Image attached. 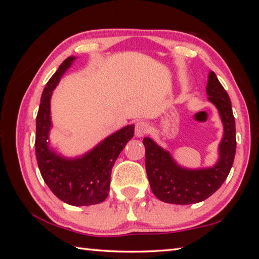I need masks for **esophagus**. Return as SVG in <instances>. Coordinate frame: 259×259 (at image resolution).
Masks as SVG:
<instances>
[{"label": "esophagus", "mask_w": 259, "mask_h": 259, "mask_svg": "<svg viewBox=\"0 0 259 259\" xmlns=\"http://www.w3.org/2000/svg\"><path fill=\"white\" fill-rule=\"evenodd\" d=\"M150 131V125L145 121H138L135 125V135L137 137H143Z\"/></svg>", "instance_id": "esophagus-1"}]
</instances>
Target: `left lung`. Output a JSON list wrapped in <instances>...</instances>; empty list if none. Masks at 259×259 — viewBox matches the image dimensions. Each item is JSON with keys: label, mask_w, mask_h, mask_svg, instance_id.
Returning a JSON list of instances; mask_svg holds the SVG:
<instances>
[{"label": "left lung", "mask_w": 259, "mask_h": 259, "mask_svg": "<svg viewBox=\"0 0 259 259\" xmlns=\"http://www.w3.org/2000/svg\"><path fill=\"white\" fill-rule=\"evenodd\" d=\"M207 94L210 102L217 107L224 124V137L219 145V160L212 168L184 169L151 138L143 139L151 190L163 202L192 204L208 199L225 182L233 165L236 150L235 120L229 95L213 72L209 74Z\"/></svg>", "instance_id": "left-lung-1"}]
</instances>
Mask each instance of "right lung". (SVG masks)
<instances>
[{
  "label": "right lung",
  "instance_id": "1",
  "mask_svg": "<svg viewBox=\"0 0 259 259\" xmlns=\"http://www.w3.org/2000/svg\"><path fill=\"white\" fill-rule=\"evenodd\" d=\"M74 59H65L43 90L36 116L35 154L42 178L51 192L64 202L78 207L97 204L107 198L114 162L134 137L135 126H124L78 159H64L50 150L47 139L51 126V94Z\"/></svg>",
  "mask_w": 259,
  "mask_h": 259
}]
</instances>
